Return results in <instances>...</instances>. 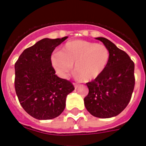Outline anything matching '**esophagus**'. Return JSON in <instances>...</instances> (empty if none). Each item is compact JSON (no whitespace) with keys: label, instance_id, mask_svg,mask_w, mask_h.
Masks as SVG:
<instances>
[{"label":"esophagus","instance_id":"1","mask_svg":"<svg viewBox=\"0 0 146 146\" xmlns=\"http://www.w3.org/2000/svg\"><path fill=\"white\" fill-rule=\"evenodd\" d=\"M73 86H74V87H75V89H77L78 87H79V85H78L77 83H76V82H73Z\"/></svg>","mask_w":146,"mask_h":146}]
</instances>
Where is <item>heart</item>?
Wrapping results in <instances>:
<instances>
[{"label":"heart","instance_id":"b5f03b06","mask_svg":"<svg viewBox=\"0 0 146 146\" xmlns=\"http://www.w3.org/2000/svg\"><path fill=\"white\" fill-rule=\"evenodd\" d=\"M110 50L105 45L85 40L66 42L60 52L52 54L50 63L56 73L67 77L73 65L76 77L89 82L98 78L110 61Z\"/></svg>","mask_w":146,"mask_h":146}]
</instances>
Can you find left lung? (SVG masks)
Returning <instances> with one entry per match:
<instances>
[{
	"label": "left lung",
	"mask_w": 146,
	"mask_h": 146,
	"mask_svg": "<svg viewBox=\"0 0 146 146\" xmlns=\"http://www.w3.org/2000/svg\"><path fill=\"white\" fill-rule=\"evenodd\" d=\"M99 40L110 50L105 70L87 82L89 94L84 98L86 108L92 115L111 118L121 113L129 104L135 86L134 63L129 55L105 38Z\"/></svg>",
	"instance_id": "8db88e82"
}]
</instances>
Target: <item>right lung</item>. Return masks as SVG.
<instances>
[{
    "instance_id": "add662e5",
    "label": "right lung",
    "mask_w": 146,
    "mask_h": 146,
    "mask_svg": "<svg viewBox=\"0 0 146 146\" xmlns=\"http://www.w3.org/2000/svg\"><path fill=\"white\" fill-rule=\"evenodd\" d=\"M43 38L25 49L15 64V90L23 108L38 120H50L64 111L70 81L59 78L50 63L55 48L67 38Z\"/></svg>"
}]
</instances>
